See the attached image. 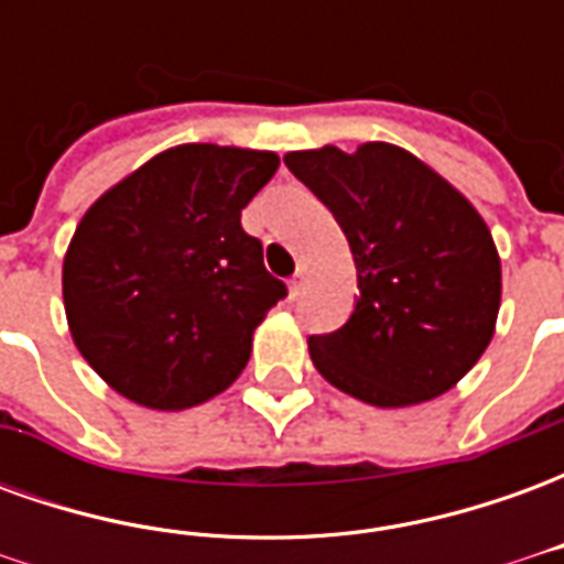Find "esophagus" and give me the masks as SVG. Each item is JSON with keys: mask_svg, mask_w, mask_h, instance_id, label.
Here are the masks:
<instances>
[{"mask_svg": "<svg viewBox=\"0 0 564 564\" xmlns=\"http://www.w3.org/2000/svg\"><path fill=\"white\" fill-rule=\"evenodd\" d=\"M302 286H305V269H299L293 278H290V295L299 299V295H302Z\"/></svg>", "mask_w": 564, "mask_h": 564, "instance_id": "1", "label": "esophagus"}]
</instances>
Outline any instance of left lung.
Returning a JSON list of instances; mask_svg holds the SVG:
<instances>
[{
  "mask_svg": "<svg viewBox=\"0 0 564 564\" xmlns=\"http://www.w3.org/2000/svg\"><path fill=\"white\" fill-rule=\"evenodd\" d=\"M286 169L332 210L356 262L354 314L311 335L332 387L378 408L447 392L480 359L501 302V262L484 217L408 150H295Z\"/></svg>",
  "mask_w": 564,
  "mask_h": 564,
  "instance_id": "left-lung-1",
  "label": "left lung"
}]
</instances>
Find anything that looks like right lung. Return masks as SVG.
I'll list each match as a JSON object with an SVG mask.
<instances>
[{"instance_id": "obj_1", "label": "right lung", "mask_w": 564, "mask_h": 564, "mask_svg": "<svg viewBox=\"0 0 564 564\" xmlns=\"http://www.w3.org/2000/svg\"><path fill=\"white\" fill-rule=\"evenodd\" d=\"M269 150L181 144L93 205L63 262L80 356L120 395L181 411L232 383L286 283L241 210L278 172Z\"/></svg>"}]
</instances>
